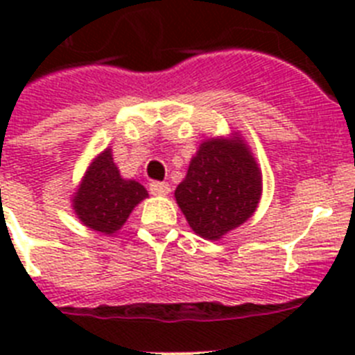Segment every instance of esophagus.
I'll use <instances>...</instances> for the list:
<instances>
[{"label":"esophagus","mask_w":355,"mask_h":355,"mask_svg":"<svg viewBox=\"0 0 355 355\" xmlns=\"http://www.w3.org/2000/svg\"><path fill=\"white\" fill-rule=\"evenodd\" d=\"M149 192L153 193V196H168V192H171V187H168L167 183L153 181V183L149 184Z\"/></svg>","instance_id":"34e87169"}]
</instances>
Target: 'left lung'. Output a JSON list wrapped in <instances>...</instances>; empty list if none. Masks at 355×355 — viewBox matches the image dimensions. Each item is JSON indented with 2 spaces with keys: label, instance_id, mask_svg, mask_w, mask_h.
<instances>
[{
  "label": "left lung",
  "instance_id": "1",
  "mask_svg": "<svg viewBox=\"0 0 355 355\" xmlns=\"http://www.w3.org/2000/svg\"><path fill=\"white\" fill-rule=\"evenodd\" d=\"M174 196L199 236L220 240L258 208L261 171L240 135L208 139L200 144Z\"/></svg>",
  "mask_w": 355,
  "mask_h": 355
}]
</instances>
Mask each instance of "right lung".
<instances>
[{
    "mask_svg": "<svg viewBox=\"0 0 355 355\" xmlns=\"http://www.w3.org/2000/svg\"><path fill=\"white\" fill-rule=\"evenodd\" d=\"M146 197L147 190L142 184L121 178L112 149H105L85 172L72 199V209L83 225L99 233L114 234Z\"/></svg>",
    "mask_w": 355,
    "mask_h": 355,
    "instance_id": "add662e5",
    "label": "right lung"
}]
</instances>
